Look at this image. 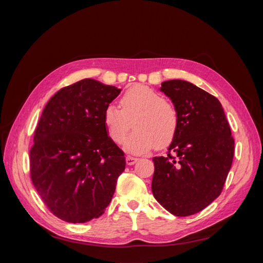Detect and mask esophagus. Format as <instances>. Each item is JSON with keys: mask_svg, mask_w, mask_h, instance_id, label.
<instances>
[{"mask_svg": "<svg viewBox=\"0 0 263 263\" xmlns=\"http://www.w3.org/2000/svg\"><path fill=\"white\" fill-rule=\"evenodd\" d=\"M138 160H139V159L136 158V157H133V156H127V157H126V163L128 164V165L135 164Z\"/></svg>", "mask_w": 263, "mask_h": 263, "instance_id": "34e87169", "label": "esophagus"}]
</instances>
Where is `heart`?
I'll return each mask as SVG.
<instances>
[{
	"label": "heart",
	"mask_w": 263,
	"mask_h": 263,
	"mask_svg": "<svg viewBox=\"0 0 263 263\" xmlns=\"http://www.w3.org/2000/svg\"><path fill=\"white\" fill-rule=\"evenodd\" d=\"M119 103L122 109L109 104L103 114L107 135L114 142L122 144L133 121L135 130L126 139L127 151L139 155L171 144L178 132L179 114L161 93L144 84H135L123 94Z\"/></svg>",
	"instance_id": "obj_1"
}]
</instances>
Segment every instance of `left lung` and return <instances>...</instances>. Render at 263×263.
Wrapping results in <instances>:
<instances>
[{
    "instance_id": "1",
    "label": "left lung",
    "mask_w": 263,
    "mask_h": 263,
    "mask_svg": "<svg viewBox=\"0 0 263 263\" xmlns=\"http://www.w3.org/2000/svg\"><path fill=\"white\" fill-rule=\"evenodd\" d=\"M179 114L176 137L166 157H155L151 190L176 216L196 214L217 198L232 168L235 141L220 102L184 80L160 89Z\"/></svg>"
}]
</instances>
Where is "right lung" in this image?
Here are the masks:
<instances>
[{"instance_id":"1","label":"right lung","mask_w":263,"mask_h":263,"mask_svg":"<svg viewBox=\"0 0 263 263\" xmlns=\"http://www.w3.org/2000/svg\"><path fill=\"white\" fill-rule=\"evenodd\" d=\"M121 89L84 79L47 103L29 151L30 178L58 218L79 224L98 218L125 170L124 151L108 137L104 109Z\"/></svg>"}]
</instances>
